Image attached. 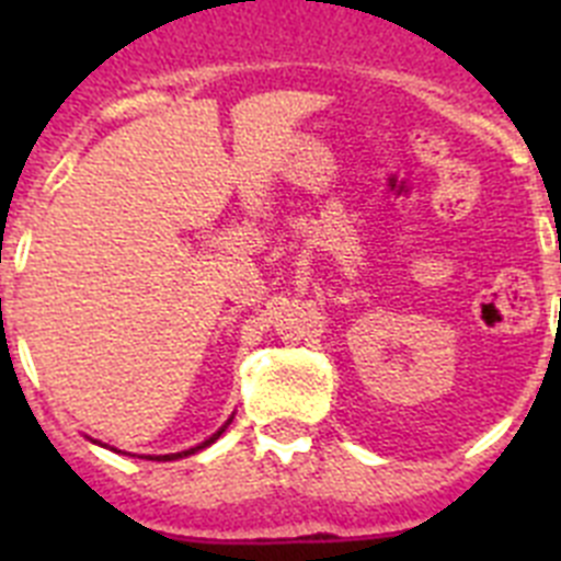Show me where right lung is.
Listing matches in <instances>:
<instances>
[{"label":"right lung","mask_w":561,"mask_h":561,"mask_svg":"<svg viewBox=\"0 0 561 561\" xmlns=\"http://www.w3.org/2000/svg\"><path fill=\"white\" fill-rule=\"evenodd\" d=\"M221 433H225V427H221V430H219V433L213 435V438H207V440H205V444H199V447H193V449H185V453H176V455H160V458H153V460H176V458H185V455H193V453H199V449L210 447L213 440L219 438V435H221Z\"/></svg>","instance_id":"1"}]
</instances>
